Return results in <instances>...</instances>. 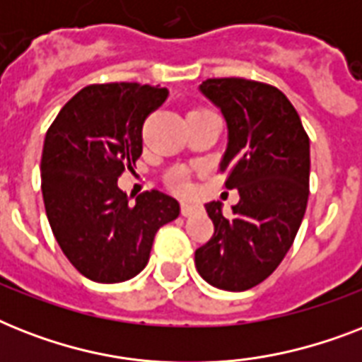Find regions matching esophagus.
I'll list each match as a JSON object with an SVG mask.
<instances>
[{
    "label": "esophagus",
    "mask_w": 362,
    "mask_h": 362,
    "mask_svg": "<svg viewBox=\"0 0 362 362\" xmlns=\"http://www.w3.org/2000/svg\"><path fill=\"white\" fill-rule=\"evenodd\" d=\"M197 210H199L197 204H192V203H182V204H180L182 216H186V218H189V216L195 214Z\"/></svg>",
    "instance_id": "esophagus-1"
}]
</instances>
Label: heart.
<instances>
[{"label":"heart","mask_w":362,"mask_h":362,"mask_svg":"<svg viewBox=\"0 0 362 362\" xmlns=\"http://www.w3.org/2000/svg\"><path fill=\"white\" fill-rule=\"evenodd\" d=\"M167 180H169V184L175 189H178V192H184V189H187V186H189V175H187L186 169H173L169 173V176H167Z\"/></svg>","instance_id":"b5f03b06"}]
</instances>
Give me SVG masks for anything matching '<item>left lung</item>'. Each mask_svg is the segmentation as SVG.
<instances>
[{
    "label": "left lung",
    "mask_w": 362,
    "mask_h": 362,
    "mask_svg": "<svg viewBox=\"0 0 362 362\" xmlns=\"http://www.w3.org/2000/svg\"><path fill=\"white\" fill-rule=\"evenodd\" d=\"M199 90L226 118L220 170L240 201L229 218L220 201L204 204L214 235L195 252V267L210 286L246 291L274 272L297 237L310 193V139L278 88L209 78Z\"/></svg>",
    "instance_id": "left-lung-1"
}]
</instances>
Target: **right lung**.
<instances>
[{"mask_svg":"<svg viewBox=\"0 0 362 362\" xmlns=\"http://www.w3.org/2000/svg\"><path fill=\"white\" fill-rule=\"evenodd\" d=\"M167 95V88L136 82L92 84L48 127L41 158L48 223L65 257L90 280L118 284L139 274L159 227L180 214L167 193H141L131 204L118 187V176L141 158L142 124Z\"/></svg>","mask_w":362,"mask_h":362,"instance_id":"right-lung-1","label":"right lung"}]
</instances>
